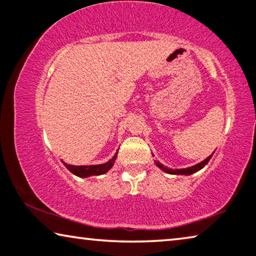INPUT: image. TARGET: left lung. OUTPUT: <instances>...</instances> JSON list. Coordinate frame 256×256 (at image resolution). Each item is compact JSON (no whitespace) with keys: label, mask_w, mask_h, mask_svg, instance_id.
<instances>
[{"label":"left lung","mask_w":256,"mask_h":256,"mask_svg":"<svg viewBox=\"0 0 256 256\" xmlns=\"http://www.w3.org/2000/svg\"><path fill=\"white\" fill-rule=\"evenodd\" d=\"M213 154H214V152L212 153V154H210V156H208V158H206L205 160L202 161V162L196 164H194V166H192V167L183 168V169H172V168L164 167L162 164L159 162V161H156V166H158V167L161 169V170L166 172H168V174H174V175H191V174H194V172H198V170H200V169H202L204 167H205L206 164H208V161L210 160L212 156H213Z\"/></svg>","instance_id":"obj_1"}]
</instances>
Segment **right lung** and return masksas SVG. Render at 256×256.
Instances as JSON below:
<instances>
[{
    "label": "right lung",
    "instance_id": "1",
    "mask_svg": "<svg viewBox=\"0 0 256 256\" xmlns=\"http://www.w3.org/2000/svg\"><path fill=\"white\" fill-rule=\"evenodd\" d=\"M116 159V153L112 159H110L108 162L102 164H90V166H73V164H68L62 161L65 167L72 172V174L78 176V178H89L92 175H102L108 172L113 167L114 161Z\"/></svg>",
    "mask_w": 256,
    "mask_h": 256
}]
</instances>
